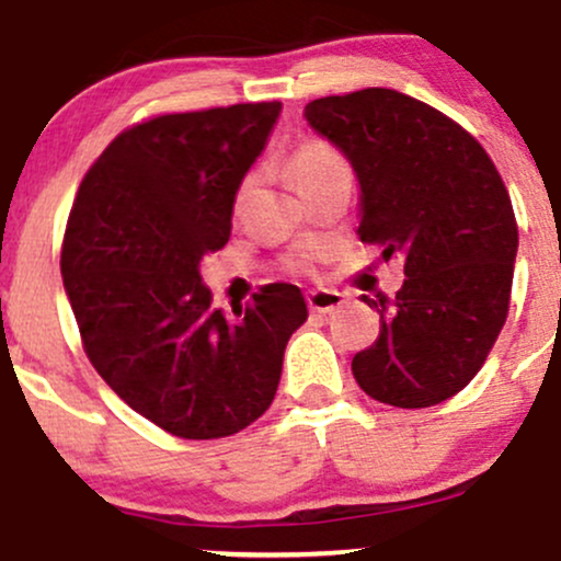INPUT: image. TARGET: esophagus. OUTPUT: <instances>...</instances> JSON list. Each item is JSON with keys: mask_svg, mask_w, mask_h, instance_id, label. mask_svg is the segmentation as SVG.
<instances>
[{"mask_svg": "<svg viewBox=\"0 0 561 561\" xmlns=\"http://www.w3.org/2000/svg\"><path fill=\"white\" fill-rule=\"evenodd\" d=\"M307 304L317 314H333L344 307V296L339 290H331V287H317L307 296Z\"/></svg>", "mask_w": 561, "mask_h": 561, "instance_id": "esophagus-1", "label": "esophagus"}]
</instances>
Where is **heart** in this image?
Segmentation results:
<instances>
[{
  "instance_id": "b5f03b06",
  "label": "heart",
  "mask_w": 561,
  "mask_h": 561,
  "mask_svg": "<svg viewBox=\"0 0 561 561\" xmlns=\"http://www.w3.org/2000/svg\"><path fill=\"white\" fill-rule=\"evenodd\" d=\"M287 171H290L293 181H296L298 192H307L309 186L317 184L320 179H325V175L347 171V162H344L342 151L333 144L320 138H309L301 140V144L290 151V157H287ZM247 186L249 181H244L239 195H244Z\"/></svg>"
}]
</instances>
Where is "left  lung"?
Listing matches in <instances>:
<instances>
[{
    "instance_id": "8db88e82",
    "label": "left lung",
    "mask_w": 561,
    "mask_h": 561,
    "mask_svg": "<svg viewBox=\"0 0 561 561\" xmlns=\"http://www.w3.org/2000/svg\"><path fill=\"white\" fill-rule=\"evenodd\" d=\"M358 175V236L404 254V285L380 336L353 358L355 382L390 407H434L467 388L511 307L518 228L502 175L454 118L393 89L304 107Z\"/></svg>"
}]
</instances>
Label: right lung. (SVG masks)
I'll use <instances>...</instances> for the list:
<instances>
[{
    "label": "right lung",
    "instance_id": "obj_1",
    "mask_svg": "<svg viewBox=\"0 0 561 561\" xmlns=\"http://www.w3.org/2000/svg\"><path fill=\"white\" fill-rule=\"evenodd\" d=\"M282 103L168 113L124 129L81 181L61 279L98 375L146 421L219 439L274 401L307 320L301 290L260 287L228 320L201 263L230 239L236 192Z\"/></svg>",
    "mask_w": 561,
    "mask_h": 561
}]
</instances>
